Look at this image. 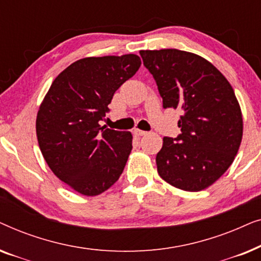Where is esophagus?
<instances>
[{
    "label": "esophagus",
    "instance_id": "esophagus-1",
    "mask_svg": "<svg viewBox=\"0 0 261 261\" xmlns=\"http://www.w3.org/2000/svg\"><path fill=\"white\" fill-rule=\"evenodd\" d=\"M134 134L137 135V137H142V135H146V134H147V132L141 130V129H134Z\"/></svg>",
    "mask_w": 261,
    "mask_h": 261
}]
</instances>
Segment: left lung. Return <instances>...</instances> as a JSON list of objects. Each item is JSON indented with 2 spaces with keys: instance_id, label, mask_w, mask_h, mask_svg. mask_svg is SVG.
<instances>
[{
  "instance_id": "left-lung-1",
  "label": "left lung",
  "mask_w": 261,
  "mask_h": 261,
  "mask_svg": "<svg viewBox=\"0 0 261 261\" xmlns=\"http://www.w3.org/2000/svg\"><path fill=\"white\" fill-rule=\"evenodd\" d=\"M158 85L164 108L181 110L177 138L163 139L159 176L174 188L201 191L234 162L242 139V114L227 78L208 60L176 48L140 51Z\"/></svg>"
}]
</instances>
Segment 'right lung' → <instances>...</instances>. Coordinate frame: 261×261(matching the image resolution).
Returning <instances> with one entry per match:
<instances>
[{"mask_svg":"<svg viewBox=\"0 0 261 261\" xmlns=\"http://www.w3.org/2000/svg\"><path fill=\"white\" fill-rule=\"evenodd\" d=\"M141 65L137 55L88 57L53 81L37 115L40 151L74 191L97 196L119 179L132 151L130 132L101 127L115 91Z\"/></svg>","mask_w":261,"mask_h":261,"instance_id":"right-lung-1","label":"right lung"}]
</instances>
